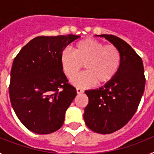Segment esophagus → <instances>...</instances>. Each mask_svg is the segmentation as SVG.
Here are the masks:
<instances>
[{
    "label": "esophagus",
    "mask_w": 154,
    "mask_h": 154,
    "mask_svg": "<svg viewBox=\"0 0 154 154\" xmlns=\"http://www.w3.org/2000/svg\"><path fill=\"white\" fill-rule=\"evenodd\" d=\"M76 92H77L78 94H82L84 92V90L82 89H81V88H77L76 89Z\"/></svg>",
    "instance_id": "obj_1"
}]
</instances>
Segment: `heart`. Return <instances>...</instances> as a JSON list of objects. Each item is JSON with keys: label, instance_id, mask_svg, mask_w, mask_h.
Segmentation results:
<instances>
[{"label": "heart", "instance_id": "heart-1", "mask_svg": "<svg viewBox=\"0 0 154 154\" xmlns=\"http://www.w3.org/2000/svg\"><path fill=\"white\" fill-rule=\"evenodd\" d=\"M122 56L117 47L106 45L96 39L86 38L75 45L74 51L65 48L61 53L62 70L72 79L85 65L87 72L72 81L75 86L90 87L108 83L119 70Z\"/></svg>", "mask_w": 154, "mask_h": 154}]
</instances>
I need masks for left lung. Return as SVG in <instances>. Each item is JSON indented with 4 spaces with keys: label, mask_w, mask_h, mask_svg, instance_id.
<instances>
[{
    "label": "left lung",
    "mask_w": 154,
    "mask_h": 154,
    "mask_svg": "<svg viewBox=\"0 0 154 154\" xmlns=\"http://www.w3.org/2000/svg\"><path fill=\"white\" fill-rule=\"evenodd\" d=\"M118 48L122 61L116 75L99 89L85 91L89 103L83 118L86 126L101 134L119 130L135 114L145 88L143 61L123 39L109 35H96Z\"/></svg>",
    "instance_id": "left-lung-1"
}]
</instances>
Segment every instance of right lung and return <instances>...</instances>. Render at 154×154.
Wrapping results in <instances>:
<instances>
[{
  "mask_svg": "<svg viewBox=\"0 0 154 154\" xmlns=\"http://www.w3.org/2000/svg\"><path fill=\"white\" fill-rule=\"evenodd\" d=\"M79 35L36 37L21 48L11 71L12 108L27 129L38 134L59 130L76 96L60 62L62 51Z\"/></svg>",
  "mask_w": 154,
  "mask_h": 154,
  "instance_id": "add662e5",
  "label": "right lung"
}]
</instances>
